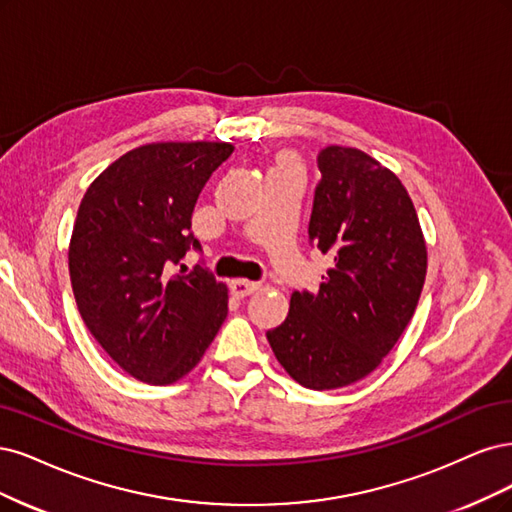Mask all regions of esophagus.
Returning <instances> with one entry per match:
<instances>
[{"label": "esophagus", "instance_id": "34e87169", "mask_svg": "<svg viewBox=\"0 0 512 512\" xmlns=\"http://www.w3.org/2000/svg\"><path fill=\"white\" fill-rule=\"evenodd\" d=\"M259 283H253V280H246V278H236L232 280V293L238 295V298H246V295H251L259 289Z\"/></svg>", "mask_w": 512, "mask_h": 512}]
</instances>
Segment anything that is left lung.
<instances>
[{"mask_svg":"<svg viewBox=\"0 0 512 512\" xmlns=\"http://www.w3.org/2000/svg\"><path fill=\"white\" fill-rule=\"evenodd\" d=\"M308 240L334 266L317 295L293 291L266 334L278 364L308 389L353 385L383 364L415 315L427 246L402 180L351 146L319 153Z\"/></svg>","mask_w":512,"mask_h":512,"instance_id":"8db88e82","label":"left lung"}]
</instances>
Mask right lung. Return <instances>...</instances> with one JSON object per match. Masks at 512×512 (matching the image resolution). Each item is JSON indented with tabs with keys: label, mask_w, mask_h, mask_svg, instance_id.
<instances>
[{
	"label": "right lung",
	"mask_w": 512,
	"mask_h": 512,
	"mask_svg": "<svg viewBox=\"0 0 512 512\" xmlns=\"http://www.w3.org/2000/svg\"><path fill=\"white\" fill-rule=\"evenodd\" d=\"M234 153L229 142H151L97 176L70 238L76 306L112 361L148 385L200 364L227 317L225 283L197 266L172 272L189 246L197 197Z\"/></svg>",
	"instance_id": "right-lung-1"
}]
</instances>
